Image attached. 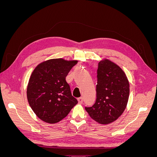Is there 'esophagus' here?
<instances>
[{
  "label": "esophagus",
  "instance_id": "esophagus-1",
  "mask_svg": "<svg viewBox=\"0 0 157 157\" xmlns=\"http://www.w3.org/2000/svg\"><path fill=\"white\" fill-rule=\"evenodd\" d=\"M77 100H78V103L82 104V102H83V98H78L77 99Z\"/></svg>",
  "mask_w": 157,
  "mask_h": 157
}]
</instances>
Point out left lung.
Segmentation results:
<instances>
[{
    "label": "left lung",
    "instance_id": "obj_1",
    "mask_svg": "<svg viewBox=\"0 0 157 157\" xmlns=\"http://www.w3.org/2000/svg\"><path fill=\"white\" fill-rule=\"evenodd\" d=\"M96 100L85 107L90 117L101 124L115 121L126 107L130 84L123 70L107 59L100 61L98 68Z\"/></svg>",
    "mask_w": 157,
    "mask_h": 157
}]
</instances>
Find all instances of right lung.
Returning a JSON list of instances; mask_svg holds the SVG:
<instances>
[{"label":"right lung","instance_id":"obj_1","mask_svg":"<svg viewBox=\"0 0 157 157\" xmlns=\"http://www.w3.org/2000/svg\"><path fill=\"white\" fill-rule=\"evenodd\" d=\"M77 60L51 59L38 65L28 82L27 97L30 107L40 120L54 124L67 116L78 103L65 77Z\"/></svg>","mask_w":157,"mask_h":157}]
</instances>
